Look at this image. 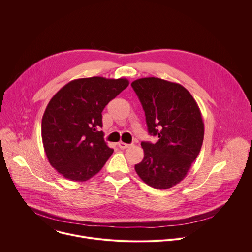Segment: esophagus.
Returning <instances> with one entry per match:
<instances>
[{
  "mask_svg": "<svg viewBox=\"0 0 252 252\" xmlns=\"http://www.w3.org/2000/svg\"><path fill=\"white\" fill-rule=\"evenodd\" d=\"M131 146H132L131 143H126V142H123V141H120V142H119V147H120L121 149H123V150L127 149V148H129V147H131Z\"/></svg>",
  "mask_w": 252,
  "mask_h": 252,
  "instance_id": "1",
  "label": "esophagus"
}]
</instances>
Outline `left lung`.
<instances>
[{"mask_svg": "<svg viewBox=\"0 0 252 252\" xmlns=\"http://www.w3.org/2000/svg\"><path fill=\"white\" fill-rule=\"evenodd\" d=\"M131 87L145 111L149 133L158 136L156 143L141 142L145 157L134 169L150 187L170 189L186 177L200 152L204 135L200 110L179 84L142 78Z\"/></svg>", "mask_w": 252, "mask_h": 252, "instance_id": "1", "label": "left lung"}]
</instances>
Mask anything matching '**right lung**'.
<instances>
[{
    "label": "right lung",
    "mask_w": 252,
    "mask_h": 252,
    "mask_svg": "<svg viewBox=\"0 0 252 252\" xmlns=\"http://www.w3.org/2000/svg\"><path fill=\"white\" fill-rule=\"evenodd\" d=\"M128 84L126 79H78L52 97L42 120V138L49 162L63 177L86 182L110 158L114 150L98 131L101 113Z\"/></svg>",
    "instance_id": "1"
}]
</instances>
